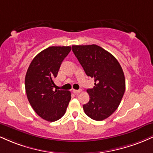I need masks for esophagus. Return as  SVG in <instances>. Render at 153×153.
Masks as SVG:
<instances>
[{"label": "esophagus", "instance_id": "obj_1", "mask_svg": "<svg viewBox=\"0 0 153 153\" xmlns=\"http://www.w3.org/2000/svg\"><path fill=\"white\" fill-rule=\"evenodd\" d=\"M73 92L75 94H79V93L81 92V90H80V89H79V90H74V89H73Z\"/></svg>", "mask_w": 153, "mask_h": 153}]
</instances>
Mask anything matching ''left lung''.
Masks as SVG:
<instances>
[{"instance_id": "8db88e82", "label": "left lung", "mask_w": 153, "mask_h": 153, "mask_svg": "<svg viewBox=\"0 0 153 153\" xmlns=\"http://www.w3.org/2000/svg\"><path fill=\"white\" fill-rule=\"evenodd\" d=\"M73 52L95 86L87 90L90 100L83 105L85 114L96 121L108 118L118 108L124 91L125 78L117 59L96 45H73Z\"/></svg>"}]
</instances>
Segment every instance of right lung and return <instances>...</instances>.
Here are the masks:
<instances>
[{"label": "right lung", "instance_id": "right-lung-1", "mask_svg": "<svg viewBox=\"0 0 153 153\" xmlns=\"http://www.w3.org/2000/svg\"><path fill=\"white\" fill-rule=\"evenodd\" d=\"M71 50L69 46L48 47L33 59L26 72L27 99L35 112L48 122L62 117L71 99L70 91L54 90V79Z\"/></svg>", "mask_w": 153, "mask_h": 153}]
</instances>
